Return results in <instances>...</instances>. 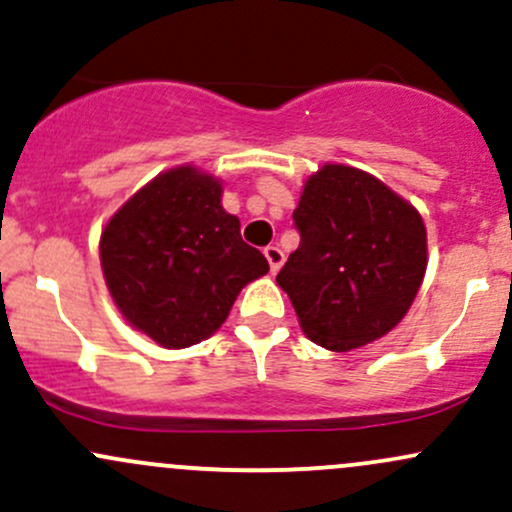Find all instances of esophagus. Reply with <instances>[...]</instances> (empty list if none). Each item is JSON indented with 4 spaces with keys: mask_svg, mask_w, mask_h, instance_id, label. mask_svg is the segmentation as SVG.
<instances>
[{
    "mask_svg": "<svg viewBox=\"0 0 512 512\" xmlns=\"http://www.w3.org/2000/svg\"><path fill=\"white\" fill-rule=\"evenodd\" d=\"M263 256H266L268 266H271V273H276L285 261V254L278 249V246H266V249H263Z\"/></svg>",
    "mask_w": 512,
    "mask_h": 512,
    "instance_id": "1",
    "label": "esophagus"
}]
</instances>
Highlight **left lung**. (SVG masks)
<instances>
[{
  "instance_id": "left-lung-1",
  "label": "left lung",
  "mask_w": 512,
  "mask_h": 512,
  "mask_svg": "<svg viewBox=\"0 0 512 512\" xmlns=\"http://www.w3.org/2000/svg\"><path fill=\"white\" fill-rule=\"evenodd\" d=\"M293 222L300 246L276 280L312 342L349 351L403 320L427 268L415 207L364 170L324 166L305 183Z\"/></svg>"
}]
</instances>
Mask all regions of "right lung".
<instances>
[{
	"instance_id": "right-lung-1",
	"label": "right lung",
	"mask_w": 512,
	"mask_h": 512,
	"mask_svg": "<svg viewBox=\"0 0 512 512\" xmlns=\"http://www.w3.org/2000/svg\"><path fill=\"white\" fill-rule=\"evenodd\" d=\"M100 258L122 315L166 349L210 337L239 290L268 273L222 210V185L190 166L158 175L109 219Z\"/></svg>"
}]
</instances>
